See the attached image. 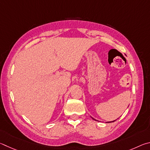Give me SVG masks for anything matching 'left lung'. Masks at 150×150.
Returning a JSON list of instances; mask_svg holds the SVG:
<instances>
[{
  "instance_id": "left-lung-1",
  "label": "left lung",
  "mask_w": 150,
  "mask_h": 150,
  "mask_svg": "<svg viewBox=\"0 0 150 150\" xmlns=\"http://www.w3.org/2000/svg\"><path fill=\"white\" fill-rule=\"evenodd\" d=\"M92 119H93V120H96L95 119H93V118H92ZM114 121H115V120H114ZM114 121H112V122H114Z\"/></svg>"
}]
</instances>
